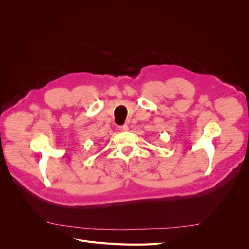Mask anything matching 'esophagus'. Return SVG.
Wrapping results in <instances>:
<instances>
[{
    "label": "esophagus",
    "mask_w": 249,
    "mask_h": 249,
    "mask_svg": "<svg viewBox=\"0 0 249 249\" xmlns=\"http://www.w3.org/2000/svg\"><path fill=\"white\" fill-rule=\"evenodd\" d=\"M118 130H119L120 132H126L127 130H129V125H127V124L120 125V126H118Z\"/></svg>",
    "instance_id": "obj_1"
}]
</instances>
